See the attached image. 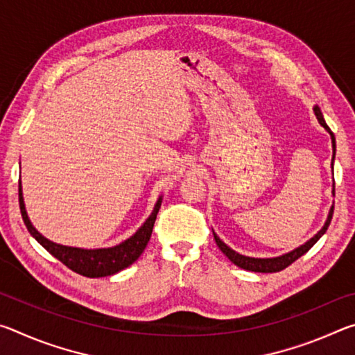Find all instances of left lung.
Here are the masks:
<instances>
[{"label": "left lung", "mask_w": 355, "mask_h": 355, "mask_svg": "<svg viewBox=\"0 0 355 355\" xmlns=\"http://www.w3.org/2000/svg\"><path fill=\"white\" fill-rule=\"evenodd\" d=\"M313 111H315V116H316V119H318V122H320V123L322 125V127L327 130V133L330 135V137H332V148H334L332 169H334V159H335V136H334L332 131H330V128L327 127V123H326V120H324V117H322V112H321L320 107L315 106ZM334 196H335V183H334ZM332 214H334V207L330 208L326 224H324V227L321 228V230L318 232L313 238L309 239L307 243L302 244V245H300V248H297V249L288 252V254H285V255L274 257V258H252V257L241 255V254H238V252H235L233 249L228 248V245H227L224 241H220L219 236L216 235L214 232H213V235H214V239H216V244H218V248L222 250V254H224L232 263H235L236 266L245 269V271H252V272H279V271H282V269H285V268L290 266V264H291L293 261H296L299 257H302V255L305 254V252H309L311 248H313V244L324 235V233H326L327 227H329V224H330V220H332Z\"/></svg>", "instance_id": "8db88e82"}]
</instances>
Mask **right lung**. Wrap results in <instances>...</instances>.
I'll return each mask as SVG.
<instances>
[{
  "label": "right lung",
  "instance_id": "right-lung-1",
  "mask_svg": "<svg viewBox=\"0 0 355 355\" xmlns=\"http://www.w3.org/2000/svg\"><path fill=\"white\" fill-rule=\"evenodd\" d=\"M161 200L163 197H159L158 202L153 208L152 214L148 216V219L144 222L139 230H137L133 236L125 239L123 243L114 248L107 249H80V248H69V245H61L50 241L45 236H42L40 233L33 227L31 220H29L25 208V202H23V192H21V183L19 182V202H20V211L21 218L28 232L37 239V243L45 248L50 254L58 258L59 261L64 263L65 266L71 271L84 275V277H106V275H112L122 269L128 268L130 264H133L137 258L146 249L147 243L152 236L153 225L156 220V214L159 211Z\"/></svg>",
  "mask_w": 355,
  "mask_h": 355
}]
</instances>
